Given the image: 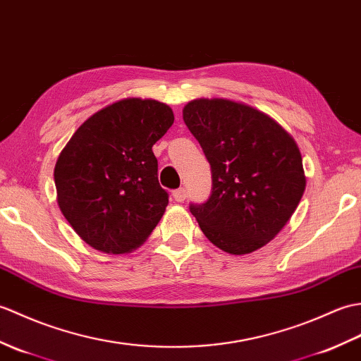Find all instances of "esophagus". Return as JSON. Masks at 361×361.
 Here are the masks:
<instances>
[{"mask_svg": "<svg viewBox=\"0 0 361 361\" xmlns=\"http://www.w3.org/2000/svg\"><path fill=\"white\" fill-rule=\"evenodd\" d=\"M173 197H174V201H178V202H183L187 199V190L183 188V187H180V188H178V190H174L173 191Z\"/></svg>", "mask_w": 361, "mask_h": 361, "instance_id": "esophagus-1", "label": "esophagus"}]
</instances>
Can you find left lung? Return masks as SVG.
Returning a JSON list of instances; mask_svg holds the SVG:
<instances>
[{
	"label": "left lung",
	"instance_id": "obj_1",
	"mask_svg": "<svg viewBox=\"0 0 361 361\" xmlns=\"http://www.w3.org/2000/svg\"><path fill=\"white\" fill-rule=\"evenodd\" d=\"M183 122L212 168V195L190 204L191 214L221 250H258L290 219L306 188L295 140L261 111L226 99L190 102Z\"/></svg>",
	"mask_w": 361,
	"mask_h": 361
}]
</instances>
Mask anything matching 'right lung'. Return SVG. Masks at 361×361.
I'll return each instance as SVG.
<instances>
[{
    "label": "right lung",
    "mask_w": 361,
    "mask_h": 361,
    "mask_svg": "<svg viewBox=\"0 0 361 361\" xmlns=\"http://www.w3.org/2000/svg\"><path fill=\"white\" fill-rule=\"evenodd\" d=\"M173 122L165 103L125 99L91 116L63 148L54 170L60 210L95 250H134L164 216L153 145Z\"/></svg>",
    "instance_id": "1"
}]
</instances>
